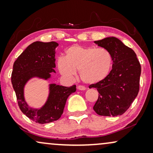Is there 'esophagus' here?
Returning a JSON list of instances; mask_svg holds the SVG:
<instances>
[{"label":"esophagus","mask_w":153,"mask_h":153,"mask_svg":"<svg viewBox=\"0 0 153 153\" xmlns=\"http://www.w3.org/2000/svg\"><path fill=\"white\" fill-rule=\"evenodd\" d=\"M77 89H79V90H82V91H84L87 89V88H86L85 87H84V86H82V85H79L77 87Z\"/></svg>","instance_id":"34e87169"}]
</instances>
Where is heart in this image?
<instances>
[{
	"mask_svg": "<svg viewBox=\"0 0 153 153\" xmlns=\"http://www.w3.org/2000/svg\"><path fill=\"white\" fill-rule=\"evenodd\" d=\"M112 62V54L105 48L74 45L66 48L64 58H59L57 68L68 79L74 78L79 70L84 82L96 84L108 76Z\"/></svg>",
	"mask_w": 153,
	"mask_h": 153,
	"instance_id": "obj_1",
	"label": "heart"
}]
</instances>
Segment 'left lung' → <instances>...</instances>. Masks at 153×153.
Instances as JSON below:
<instances>
[{"label":"left lung","instance_id":"1","mask_svg":"<svg viewBox=\"0 0 153 153\" xmlns=\"http://www.w3.org/2000/svg\"><path fill=\"white\" fill-rule=\"evenodd\" d=\"M94 44L110 52L113 64L105 79L89 86V88H96L100 94L93 109L101 116L121 115L128 109L139 92L140 64L133 50L117 38H105L95 41Z\"/></svg>","mask_w":153,"mask_h":153}]
</instances>
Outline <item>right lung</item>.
<instances>
[{
	"label": "right lung",
	"mask_w": 153,
	"mask_h": 153,
	"mask_svg": "<svg viewBox=\"0 0 153 153\" xmlns=\"http://www.w3.org/2000/svg\"><path fill=\"white\" fill-rule=\"evenodd\" d=\"M59 44L54 41H36L27 47L13 64L11 82L19 108L29 119L39 124L49 123L61 117L69 96L76 91V85L66 87L50 84L47 100L41 108H33L27 104L24 87L32 78L48 80L56 73L55 49Z\"/></svg>",
	"instance_id": "obj_1"
}]
</instances>
